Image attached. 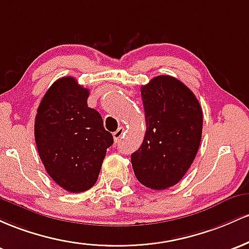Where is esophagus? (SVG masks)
<instances>
[{
    "instance_id": "obj_1",
    "label": "esophagus",
    "mask_w": 249,
    "mask_h": 249,
    "mask_svg": "<svg viewBox=\"0 0 249 249\" xmlns=\"http://www.w3.org/2000/svg\"><path fill=\"white\" fill-rule=\"evenodd\" d=\"M124 135V128H122V127H120L116 132L113 133V138H114V140H115V142L119 141V140H121Z\"/></svg>"
}]
</instances>
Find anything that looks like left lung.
I'll use <instances>...</instances> for the list:
<instances>
[{
  "label": "left lung",
  "mask_w": 249,
  "mask_h": 249,
  "mask_svg": "<svg viewBox=\"0 0 249 249\" xmlns=\"http://www.w3.org/2000/svg\"><path fill=\"white\" fill-rule=\"evenodd\" d=\"M146 135L132 154L135 177L143 186L177 185L192 166L202 135V109L181 81L160 75L141 87Z\"/></svg>",
  "instance_id": "obj_1"
}]
</instances>
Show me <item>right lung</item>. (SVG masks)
Wrapping results in <instances>:
<instances>
[{"label": "right lung", "instance_id": "right-lung-1", "mask_svg": "<svg viewBox=\"0 0 249 249\" xmlns=\"http://www.w3.org/2000/svg\"><path fill=\"white\" fill-rule=\"evenodd\" d=\"M89 90L71 76L55 81L35 117V141L49 177L71 193L96 183L107 148L114 139L97 110L89 108Z\"/></svg>", "mask_w": 249, "mask_h": 249}]
</instances>
